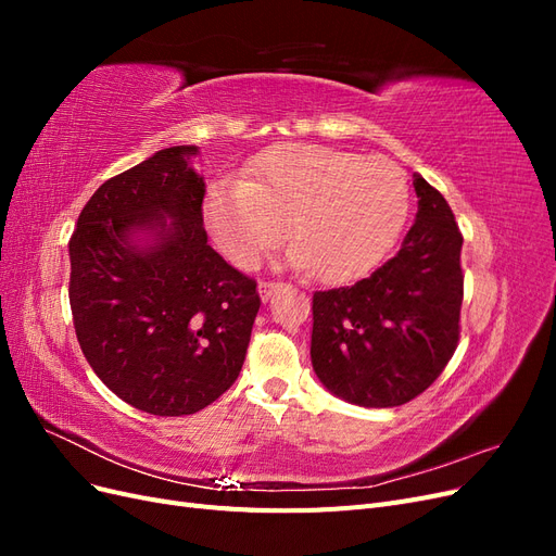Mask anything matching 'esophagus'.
<instances>
[{"label": "esophagus", "mask_w": 556, "mask_h": 556, "mask_svg": "<svg viewBox=\"0 0 556 556\" xmlns=\"http://www.w3.org/2000/svg\"><path fill=\"white\" fill-rule=\"evenodd\" d=\"M257 290H260V296L266 301L268 296H271V294L278 290V282H271V280H260Z\"/></svg>", "instance_id": "esophagus-1"}]
</instances>
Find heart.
<instances>
[{"label": "heart", "instance_id": "heart-1", "mask_svg": "<svg viewBox=\"0 0 556 556\" xmlns=\"http://www.w3.org/2000/svg\"><path fill=\"white\" fill-rule=\"evenodd\" d=\"M408 208V180L394 162L292 143L262 153L248 166V180L211 182L201 217L213 245L241 268L260 262L288 217L294 239L288 264L339 285L382 262Z\"/></svg>", "mask_w": 556, "mask_h": 556}]
</instances>
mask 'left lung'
<instances>
[{
  "instance_id": "left-lung-1",
  "label": "left lung",
  "mask_w": 556,
  "mask_h": 556,
  "mask_svg": "<svg viewBox=\"0 0 556 556\" xmlns=\"http://www.w3.org/2000/svg\"><path fill=\"white\" fill-rule=\"evenodd\" d=\"M413 185L415 223L396 255L352 288L313 294V371L364 408L422 394L459 341L464 239L445 197L419 174Z\"/></svg>"
}]
</instances>
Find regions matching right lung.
Segmentation results:
<instances>
[{
  "mask_svg": "<svg viewBox=\"0 0 556 556\" xmlns=\"http://www.w3.org/2000/svg\"><path fill=\"white\" fill-rule=\"evenodd\" d=\"M194 155L164 148L99 185L70 241L83 355L115 396L160 417L229 390L260 311L257 282L208 245Z\"/></svg>",
  "mask_w": 556,
  "mask_h": 556,
  "instance_id": "add662e5",
  "label": "right lung"
}]
</instances>
